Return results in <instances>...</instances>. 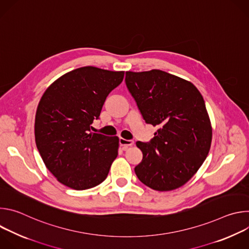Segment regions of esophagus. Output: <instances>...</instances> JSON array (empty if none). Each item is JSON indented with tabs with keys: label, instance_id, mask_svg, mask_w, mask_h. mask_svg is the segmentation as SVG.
Here are the masks:
<instances>
[{
	"label": "esophagus",
	"instance_id": "obj_1",
	"mask_svg": "<svg viewBox=\"0 0 249 249\" xmlns=\"http://www.w3.org/2000/svg\"><path fill=\"white\" fill-rule=\"evenodd\" d=\"M119 144H120V146L122 147V149L125 151V150H127L129 147H131V146L134 145V141H133V140H126V139H124V138H120Z\"/></svg>",
	"mask_w": 249,
	"mask_h": 249
}]
</instances>
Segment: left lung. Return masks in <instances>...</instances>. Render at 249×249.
<instances>
[{
	"instance_id": "left-lung-1",
	"label": "left lung",
	"mask_w": 249,
	"mask_h": 249,
	"mask_svg": "<svg viewBox=\"0 0 249 249\" xmlns=\"http://www.w3.org/2000/svg\"><path fill=\"white\" fill-rule=\"evenodd\" d=\"M125 82L146 123L159 127L150 143L137 142L143 160L136 175L157 191L181 187L211 148L212 125L202 94L191 82L156 69L128 71Z\"/></svg>"
}]
</instances>
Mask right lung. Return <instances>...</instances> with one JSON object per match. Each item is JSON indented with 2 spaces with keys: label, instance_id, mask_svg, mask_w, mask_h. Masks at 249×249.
<instances>
[{
  "label": "right lung",
  "instance_id": "add662e5",
  "mask_svg": "<svg viewBox=\"0 0 249 249\" xmlns=\"http://www.w3.org/2000/svg\"><path fill=\"white\" fill-rule=\"evenodd\" d=\"M123 78V71L87 66L61 76L43 93L35 115V143L47 169L65 186L86 190L107 177L119 138L92 133L90 124Z\"/></svg>",
  "mask_w": 249,
  "mask_h": 249
}]
</instances>
